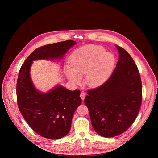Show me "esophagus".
Wrapping results in <instances>:
<instances>
[{
	"instance_id": "obj_1",
	"label": "esophagus",
	"mask_w": 158,
	"mask_h": 158,
	"mask_svg": "<svg viewBox=\"0 0 158 158\" xmlns=\"http://www.w3.org/2000/svg\"><path fill=\"white\" fill-rule=\"evenodd\" d=\"M80 96H81L82 100L84 101V99H85V93L81 92V94H80Z\"/></svg>"
}]
</instances>
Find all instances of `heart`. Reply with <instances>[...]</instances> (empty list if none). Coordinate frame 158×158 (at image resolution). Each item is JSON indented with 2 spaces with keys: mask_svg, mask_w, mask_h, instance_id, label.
Returning a JSON list of instances; mask_svg holds the SVG:
<instances>
[{
  "mask_svg": "<svg viewBox=\"0 0 158 158\" xmlns=\"http://www.w3.org/2000/svg\"><path fill=\"white\" fill-rule=\"evenodd\" d=\"M70 65L64 69L65 76L75 84L82 82V76L86 74L88 85L96 87L102 84L109 77L115 63L111 53L106 52L99 46L88 45L74 51L70 56Z\"/></svg>",
  "mask_w": 158,
  "mask_h": 158,
  "instance_id": "b5f03b06",
  "label": "heart"
}]
</instances>
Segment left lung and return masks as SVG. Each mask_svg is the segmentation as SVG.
<instances>
[{"instance_id":"8db88e82","label":"left lung","mask_w":158,"mask_h":158,"mask_svg":"<svg viewBox=\"0 0 158 158\" xmlns=\"http://www.w3.org/2000/svg\"><path fill=\"white\" fill-rule=\"evenodd\" d=\"M119 56L110 77L87 91L84 103L92 126L100 136L114 137L136 119L142 101V84L137 66L129 53L116 45Z\"/></svg>"}]
</instances>
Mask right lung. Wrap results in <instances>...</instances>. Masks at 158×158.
Listing matches in <instances>:
<instances>
[{"label":"right lung","instance_id":"obj_1","mask_svg":"<svg viewBox=\"0 0 158 158\" xmlns=\"http://www.w3.org/2000/svg\"><path fill=\"white\" fill-rule=\"evenodd\" d=\"M76 41L67 40L36 49L21 66L17 82L18 107L29 126L40 136L60 139L69 133L74 112L82 102L79 90L56 85L46 93L34 85L30 76L33 61L61 59Z\"/></svg>","mask_w":158,"mask_h":158}]
</instances>
